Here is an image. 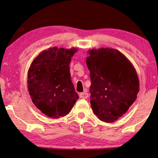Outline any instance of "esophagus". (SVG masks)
Returning <instances> with one entry per match:
<instances>
[{
  "instance_id": "34e87169",
  "label": "esophagus",
  "mask_w": 158,
  "mask_h": 158,
  "mask_svg": "<svg viewBox=\"0 0 158 158\" xmlns=\"http://www.w3.org/2000/svg\"><path fill=\"white\" fill-rule=\"evenodd\" d=\"M79 97L80 98H82V99H87L88 97H89V94H88L86 92L81 93L79 94Z\"/></svg>"
}]
</instances>
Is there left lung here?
<instances>
[{
    "label": "left lung",
    "mask_w": 158,
    "mask_h": 158,
    "mask_svg": "<svg viewBox=\"0 0 158 158\" xmlns=\"http://www.w3.org/2000/svg\"><path fill=\"white\" fill-rule=\"evenodd\" d=\"M86 65L91 85L90 102L99 119L113 123L127 111L137 99L139 81L135 67L118 50H89Z\"/></svg>",
    "instance_id": "8db88e82"
}]
</instances>
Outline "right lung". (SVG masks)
<instances>
[{
    "mask_svg": "<svg viewBox=\"0 0 158 158\" xmlns=\"http://www.w3.org/2000/svg\"><path fill=\"white\" fill-rule=\"evenodd\" d=\"M76 48L52 47L42 52L28 72V90L36 107L53 118L68 115L79 96L72 82L69 65Z\"/></svg>",
    "mask_w": 158,
    "mask_h": 158,
    "instance_id": "obj_1",
    "label": "right lung"
}]
</instances>
